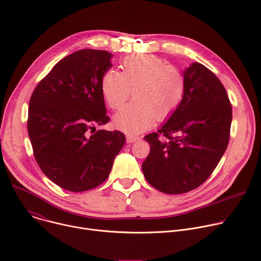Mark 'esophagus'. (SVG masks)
Returning <instances> with one entry per match:
<instances>
[{"label": "esophagus", "mask_w": 261, "mask_h": 261, "mask_svg": "<svg viewBox=\"0 0 261 261\" xmlns=\"http://www.w3.org/2000/svg\"><path fill=\"white\" fill-rule=\"evenodd\" d=\"M139 139H140V137H139V136L132 135V134H128V135H127V141H128L129 143H131V142H135L136 140H139Z\"/></svg>", "instance_id": "obj_1"}]
</instances>
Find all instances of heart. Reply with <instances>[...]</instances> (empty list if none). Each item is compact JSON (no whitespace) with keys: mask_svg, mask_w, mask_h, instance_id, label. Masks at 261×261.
I'll list each match as a JSON object with an SVG mask.
<instances>
[{"mask_svg":"<svg viewBox=\"0 0 261 261\" xmlns=\"http://www.w3.org/2000/svg\"><path fill=\"white\" fill-rule=\"evenodd\" d=\"M121 73L106 71L101 79V92L114 110L134 101L115 116V125L129 134L153 126L155 120L168 119L180 105L187 89L185 74L163 60L151 55H131L121 64Z\"/></svg>","mask_w":261,"mask_h":261,"instance_id":"1","label":"heart"}]
</instances>
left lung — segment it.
I'll return each mask as SVG.
<instances>
[{
  "mask_svg": "<svg viewBox=\"0 0 261 261\" xmlns=\"http://www.w3.org/2000/svg\"><path fill=\"white\" fill-rule=\"evenodd\" d=\"M187 89L177 109L158 130L144 136L150 154L145 179L166 194L196 189L212 174L229 141L232 108L219 79L193 63L184 71Z\"/></svg>",
  "mask_w": 261,
  "mask_h": 261,
  "instance_id": "obj_1",
  "label": "left lung"
}]
</instances>
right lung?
Returning a JSON list of instances; mask_svg holds the SVG:
<instances>
[{"instance_id": "obj_1", "label": "right lung", "mask_w": 261, "mask_h": 261, "mask_svg": "<svg viewBox=\"0 0 261 261\" xmlns=\"http://www.w3.org/2000/svg\"><path fill=\"white\" fill-rule=\"evenodd\" d=\"M113 55L82 49L58 62L29 103L28 133L43 173L61 188L84 192L109 175L126 142L120 131H96L109 121L101 79Z\"/></svg>"}]
</instances>
